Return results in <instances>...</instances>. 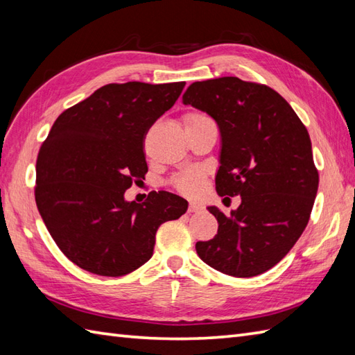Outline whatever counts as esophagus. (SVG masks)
<instances>
[{
    "instance_id": "34e87169",
    "label": "esophagus",
    "mask_w": 355,
    "mask_h": 355,
    "mask_svg": "<svg viewBox=\"0 0 355 355\" xmlns=\"http://www.w3.org/2000/svg\"><path fill=\"white\" fill-rule=\"evenodd\" d=\"M201 210V206L197 205V202H191L189 207H187V212L189 214H193V212H200Z\"/></svg>"
}]
</instances>
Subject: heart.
I'll return each mask as SVG.
<instances>
[{"mask_svg": "<svg viewBox=\"0 0 355 355\" xmlns=\"http://www.w3.org/2000/svg\"><path fill=\"white\" fill-rule=\"evenodd\" d=\"M206 119L209 117L201 114V112H187V114H184L183 117L184 128L202 122V120ZM171 186L180 193L187 195V197H193V195H198L202 189H205L206 186L205 172L200 169H186V171L178 172L171 178Z\"/></svg>", "mask_w": 355, "mask_h": 355, "instance_id": "b5f03b06", "label": "heart"}]
</instances>
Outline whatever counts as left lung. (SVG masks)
<instances>
[{"label": "left lung", "instance_id": "left-lung-1", "mask_svg": "<svg viewBox=\"0 0 355 355\" xmlns=\"http://www.w3.org/2000/svg\"><path fill=\"white\" fill-rule=\"evenodd\" d=\"M183 102L216 120L223 140L216 192L243 200L230 216L207 207L218 232L198 241L197 253L221 273L258 276L291 250L310 221L319 187L310 134L290 103L258 82H193Z\"/></svg>", "mask_w": 355, "mask_h": 355}]
</instances>
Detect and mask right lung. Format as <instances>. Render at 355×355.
Instances as JSON below:
<instances>
[{
	"mask_svg": "<svg viewBox=\"0 0 355 355\" xmlns=\"http://www.w3.org/2000/svg\"><path fill=\"white\" fill-rule=\"evenodd\" d=\"M186 82L108 84L53 123L36 158L35 200L45 227L78 267L125 276L153 256L155 233L187 210L171 192L123 198L148 172L145 137Z\"/></svg>",
	"mask_w": 355,
	"mask_h": 355,
	"instance_id": "1",
	"label": "right lung"
}]
</instances>
